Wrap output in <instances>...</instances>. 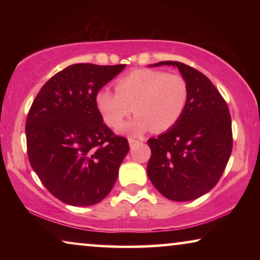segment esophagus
<instances>
[{"label":"esophagus","mask_w":260,"mask_h":260,"mask_svg":"<svg viewBox=\"0 0 260 260\" xmlns=\"http://www.w3.org/2000/svg\"><path fill=\"white\" fill-rule=\"evenodd\" d=\"M138 142H140V141L134 140V138H129V145H130V147H134V145H136Z\"/></svg>","instance_id":"esophagus-1"}]
</instances>
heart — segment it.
<instances>
[{
	"label": "heart",
	"instance_id": "heart-1",
	"mask_svg": "<svg viewBox=\"0 0 260 260\" xmlns=\"http://www.w3.org/2000/svg\"><path fill=\"white\" fill-rule=\"evenodd\" d=\"M116 92L102 88L95 106L110 127H118L131 112L136 117L119 127V133L137 136L151 129L162 133L181 118L188 103L187 81L179 74L142 69L119 78Z\"/></svg>",
	"mask_w": 260,
	"mask_h": 260
}]
</instances>
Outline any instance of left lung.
Wrapping results in <instances>:
<instances>
[{
  "label": "left lung",
  "instance_id": "8db88e82",
  "mask_svg": "<svg viewBox=\"0 0 260 260\" xmlns=\"http://www.w3.org/2000/svg\"><path fill=\"white\" fill-rule=\"evenodd\" d=\"M177 67L187 81L189 95L184 112L173 127L148 140L151 157L149 180L163 197L191 201L218 183L232 152V123L229 106L212 81L179 61L150 67Z\"/></svg>",
  "mask_w": 260,
  "mask_h": 260
}]
</instances>
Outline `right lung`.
Returning <instances> with one entry per match:
<instances>
[{
    "mask_svg": "<svg viewBox=\"0 0 260 260\" xmlns=\"http://www.w3.org/2000/svg\"><path fill=\"white\" fill-rule=\"evenodd\" d=\"M124 67H66L42 86L28 112L31 168L49 193L67 205H95L115 186L129 143L103 122L95 94Z\"/></svg>",
    "mask_w": 260,
    "mask_h": 260,
    "instance_id": "add662e5",
    "label": "right lung"
}]
</instances>
